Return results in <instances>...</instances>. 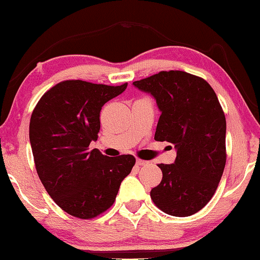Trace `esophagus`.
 <instances>
[{
    "label": "esophagus",
    "instance_id": "esophagus-1",
    "mask_svg": "<svg viewBox=\"0 0 260 260\" xmlns=\"http://www.w3.org/2000/svg\"><path fill=\"white\" fill-rule=\"evenodd\" d=\"M146 164H148V161H147V160L136 159V165H139V166H143V165H146Z\"/></svg>",
    "mask_w": 260,
    "mask_h": 260
}]
</instances>
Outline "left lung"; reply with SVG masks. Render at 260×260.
Returning <instances> with one entry per match:
<instances>
[{"label":"left lung","mask_w":260,"mask_h":260,"mask_svg":"<svg viewBox=\"0 0 260 260\" xmlns=\"http://www.w3.org/2000/svg\"><path fill=\"white\" fill-rule=\"evenodd\" d=\"M160 111L155 140L172 143L173 164H159L161 182L150 196L162 212L188 217L212 199L226 164V118L208 82L182 71L134 81Z\"/></svg>","instance_id":"left-lung-1"}]
</instances>
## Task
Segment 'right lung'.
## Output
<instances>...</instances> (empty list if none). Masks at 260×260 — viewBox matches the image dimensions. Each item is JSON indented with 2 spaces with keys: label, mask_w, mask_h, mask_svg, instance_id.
Returning a JSON list of instances; mask_svg holds the SVG:
<instances>
[{
  "label": "right lung",
  "mask_w": 260,
  "mask_h": 260,
  "mask_svg": "<svg viewBox=\"0 0 260 260\" xmlns=\"http://www.w3.org/2000/svg\"><path fill=\"white\" fill-rule=\"evenodd\" d=\"M121 86L81 80L57 83L42 96L29 121V142L41 182L56 204L80 219H91L113 204L135 164L131 155L88 150L98 140L103 105L124 93Z\"/></svg>",
  "instance_id": "obj_1"
}]
</instances>
